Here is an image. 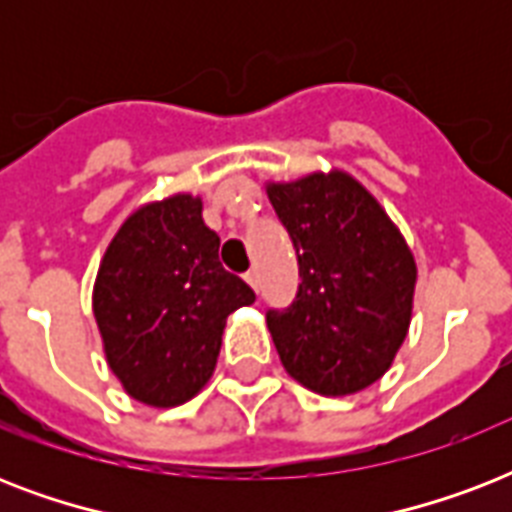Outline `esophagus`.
<instances>
[{
    "mask_svg": "<svg viewBox=\"0 0 512 512\" xmlns=\"http://www.w3.org/2000/svg\"><path fill=\"white\" fill-rule=\"evenodd\" d=\"M244 281H247L249 287L255 289V292H260V276H257V271H247V273H244Z\"/></svg>",
    "mask_w": 512,
    "mask_h": 512,
    "instance_id": "1",
    "label": "esophagus"
}]
</instances>
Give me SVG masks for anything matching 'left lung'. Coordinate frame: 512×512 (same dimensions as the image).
<instances>
[{
  "mask_svg": "<svg viewBox=\"0 0 512 512\" xmlns=\"http://www.w3.org/2000/svg\"><path fill=\"white\" fill-rule=\"evenodd\" d=\"M265 193L300 265L295 303L265 316L281 364L321 396L369 388L409 332L417 284L412 249L348 172H311L268 183Z\"/></svg>",
  "mask_w": 512,
  "mask_h": 512,
  "instance_id": "obj_1",
  "label": "left lung"
}]
</instances>
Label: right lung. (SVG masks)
Wrapping results in <instances>:
<instances>
[{
  "label": "right lung",
  "instance_id": "obj_1",
  "mask_svg": "<svg viewBox=\"0 0 512 512\" xmlns=\"http://www.w3.org/2000/svg\"><path fill=\"white\" fill-rule=\"evenodd\" d=\"M217 249L199 196L175 193L135 209L100 260L92 313L111 372L140 404L196 396L215 372L225 319L255 303Z\"/></svg>",
  "mask_w": 512,
  "mask_h": 512
}]
</instances>
